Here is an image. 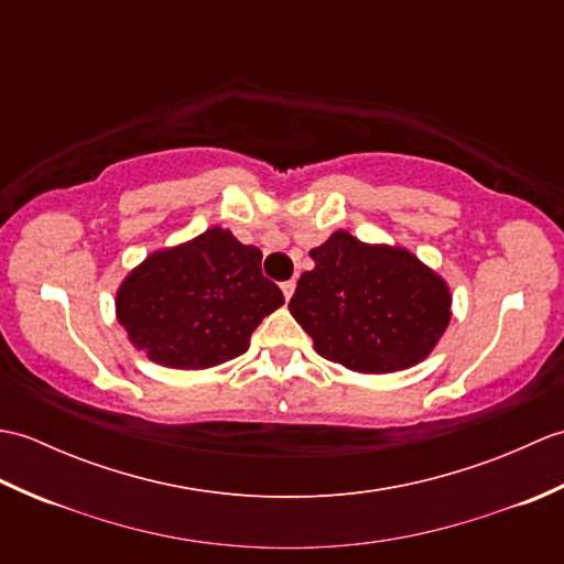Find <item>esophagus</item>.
<instances>
[{"label":"esophagus","mask_w":564,"mask_h":564,"mask_svg":"<svg viewBox=\"0 0 564 564\" xmlns=\"http://www.w3.org/2000/svg\"><path fill=\"white\" fill-rule=\"evenodd\" d=\"M281 291H283V297H285V301H291L293 293H295V281H285V283L281 285Z\"/></svg>","instance_id":"esophagus-1"}]
</instances>
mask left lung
I'll return each instance as SVG.
<instances>
[{
    "mask_svg": "<svg viewBox=\"0 0 564 564\" xmlns=\"http://www.w3.org/2000/svg\"><path fill=\"white\" fill-rule=\"evenodd\" d=\"M310 257L315 269L301 275L289 310L322 358L386 376L436 349L451 325V285L410 249L337 230Z\"/></svg>",
    "mask_w": 564,
    "mask_h": 564,
    "instance_id": "left-lung-1",
    "label": "left lung"
}]
</instances>
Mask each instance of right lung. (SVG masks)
<instances>
[{"label": "right lung", "instance_id": "obj_1", "mask_svg": "<svg viewBox=\"0 0 564 564\" xmlns=\"http://www.w3.org/2000/svg\"><path fill=\"white\" fill-rule=\"evenodd\" d=\"M283 305L261 251L225 227L162 247L126 273L116 319L152 364L203 370L242 356L259 322Z\"/></svg>", "mask_w": 564, "mask_h": 564}]
</instances>
